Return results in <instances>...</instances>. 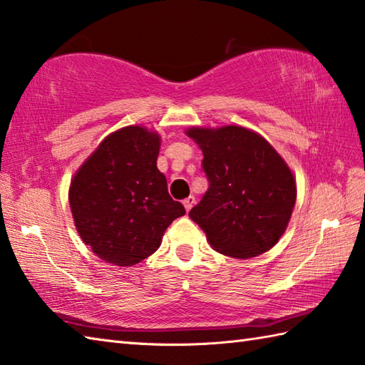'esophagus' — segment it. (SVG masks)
Listing matches in <instances>:
<instances>
[{
	"label": "esophagus",
	"mask_w": 365,
	"mask_h": 365,
	"mask_svg": "<svg viewBox=\"0 0 365 365\" xmlns=\"http://www.w3.org/2000/svg\"><path fill=\"white\" fill-rule=\"evenodd\" d=\"M195 202H196V200H195V196H188L187 200L183 201V207H185V210L187 212H190L191 210V207H193L195 205Z\"/></svg>",
	"instance_id": "34e87169"
}]
</instances>
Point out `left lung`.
I'll return each mask as SVG.
<instances>
[{
  "instance_id": "8db88e82",
  "label": "left lung",
  "mask_w": 365,
  "mask_h": 365,
  "mask_svg": "<svg viewBox=\"0 0 365 365\" xmlns=\"http://www.w3.org/2000/svg\"><path fill=\"white\" fill-rule=\"evenodd\" d=\"M202 151L209 190L190 210L210 247L233 258L257 257L286 233L297 182L267 138L242 125L185 130Z\"/></svg>"
}]
</instances>
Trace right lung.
Returning a JSON list of instances; mask_svg holds the SVG:
<instances>
[{"label": "right lung", "mask_w": 365, "mask_h": 365, "mask_svg": "<svg viewBox=\"0 0 365 365\" xmlns=\"http://www.w3.org/2000/svg\"><path fill=\"white\" fill-rule=\"evenodd\" d=\"M160 148L156 130L125 125L105 137L71 178L76 231L103 262L140 263L160 249L165 228L185 215L156 165Z\"/></svg>", "instance_id": "1"}]
</instances>
